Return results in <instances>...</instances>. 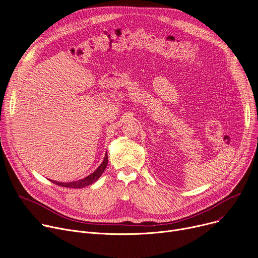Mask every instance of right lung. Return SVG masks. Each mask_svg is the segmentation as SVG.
<instances>
[{"label": "right lung", "mask_w": 258, "mask_h": 258, "mask_svg": "<svg viewBox=\"0 0 258 258\" xmlns=\"http://www.w3.org/2000/svg\"><path fill=\"white\" fill-rule=\"evenodd\" d=\"M107 165H108V154H107V151H106V154H105L103 163L100 165L99 168H97L94 171L93 173H91L87 177H85L83 179H80L78 181H72V182H58V181H55V180H51V181L53 183H55V185H58L60 187H66V188H73V189L78 188V189H80V188L87 187V186L91 185V183H93L95 180H97V179L101 177V175L103 174V172L105 171Z\"/></svg>", "instance_id": "right-lung-1"}]
</instances>
